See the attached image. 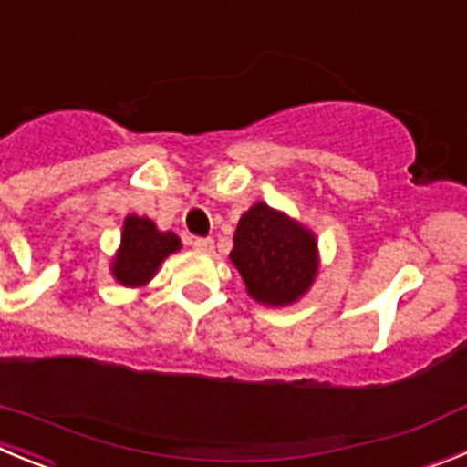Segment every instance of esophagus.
I'll use <instances>...</instances> for the list:
<instances>
[{
    "instance_id": "34e87169",
    "label": "esophagus",
    "mask_w": 467,
    "mask_h": 467,
    "mask_svg": "<svg viewBox=\"0 0 467 467\" xmlns=\"http://www.w3.org/2000/svg\"><path fill=\"white\" fill-rule=\"evenodd\" d=\"M189 245H192L193 250H198V253H213L214 241H213V238H201V236H192V238H189Z\"/></svg>"
}]
</instances>
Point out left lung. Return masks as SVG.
Listing matches in <instances>:
<instances>
[{"mask_svg": "<svg viewBox=\"0 0 467 467\" xmlns=\"http://www.w3.org/2000/svg\"><path fill=\"white\" fill-rule=\"evenodd\" d=\"M316 247L311 231L266 203H257L238 222L231 262L253 299L283 306L311 287L317 271Z\"/></svg>", "mask_w": 467, "mask_h": 467, "instance_id": "1", "label": "left lung"}]
</instances>
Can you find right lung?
<instances>
[{"mask_svg": "<svg viewBox=\"0 0 467 467\" xmlns=\"http://www.w3.org/2000/svg\"><path fill=\"white\" fill-rule=\"evenodd\" d=\"M180 247V238L166 231L161 234L147 217H126L121 236V250L114 259V278L126 287L144 285L156 274L159 264Z\"/></svg>", "mask_w": 467, "mask_h": 467, "instance_id": "right-lung-1", "label": "right lung"}]
</instances>
